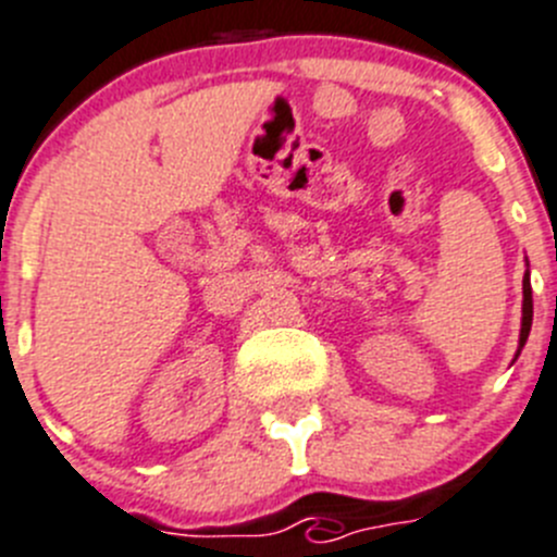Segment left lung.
<instances>
[{
	"label": "left lung",
	"mask_w": 557,
	"mask_h": 557,
	"mask_svg": "<svg viewBox=\"0 0 557 557\" xmlns=\"http://www.w3.org/2000/svg\"><path fill=\"white\" fill-rule=\"evenodd\" d=\"M522 294H524V302H522V335H519V346H524L530 335V324H533V290H530V277L524 274L522 280Z\"/></svg>",
	"instance_id": "8db88e82"
}]
</instances>
